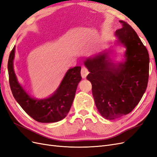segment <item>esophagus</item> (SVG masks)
Segmentation results:
<instances>
[{
	"instance_id": "esophagus-1",
	"label": "esophagus",
	"mask_w": 157,
	"mask_h": 157,
	"mask_svg": "<svg viewBox=\"0 0 157 157\" xmlns=\"http://www.w3.org/2000/svg\"><path fill=\"white\" fill-rule=\"evenodd\" d=\"M88 73H89V72H88V69L85 67H83L82 68V69H81V76H82V77L83 78H85L86 77V76L88 75Z\"/></svg>"
}]
</instances>
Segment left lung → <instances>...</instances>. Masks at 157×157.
I'll use <instances>...</instances> for the list:
<instances>
[{"instance_id": "8db88e82", "label": "left lung", "mask_w": 157, "mask_h": 157, "mask_svg": "<svg viewBox=\"0 0 157 157\" xmlns=\"http://www.w3.org/2000/svg\"><path fill=\"white\" fill-rule=\"evenodd\" d=\"M120 22L123 27L115 35L116 44L126 48L122 61H113V51L109 49L84 61L90 72L86 78L92 83L95 104L101 115L109 120L126 115L136 107L149 79L148 51L132 27Z\"/></svg>"}]
</instances>
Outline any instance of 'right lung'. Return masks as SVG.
Wrapping results in <instances>:
<instances>
[{
  "instance_id": "obj_1",
  "label": "right lung",
  "mask_w": 157,
  "mask_h": 157,
  "mask_svg": "<svg viewBox=\"0 0 157 157\" xmlns=\"http://www.w3.org/2000/svg\"><path fill=\"white\" fill-rule=\"evenodd\" d=\"M14 46L9 56L8 71L13 96L21 108L33 119L43 123L56 122L67 116L74 100L80 80L81 67L77 66L66 72L58 88L50 96L44 99L32 98L19 83L13 69Z\"/></svg>"
}]
</instances>
